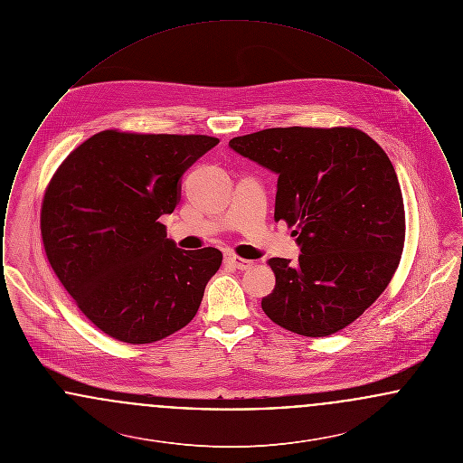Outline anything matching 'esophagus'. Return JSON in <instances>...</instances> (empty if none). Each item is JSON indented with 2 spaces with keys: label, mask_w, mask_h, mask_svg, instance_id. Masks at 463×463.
Returning a JSON list of instances; mask_svg holds the SVG:
<instances>
[{
  "label": "esophagus",
  "mask_w": 463,
  "mask_h": 463,
  "mask_svg": "<svg viewBox=\"0 0 463 463\" xmlns=\"http://www.w3.org/2000/svg\"><path fill=\"white\" fill-rule=\"evenodd\" d=\"M225 262L229 265H232L234 269H238V270H246V269H250L253 262L251 260H244L241 257H238V255H227L225 257Z\"/></svg>",
  "instance_id": "obj_1"
}]
</instances>
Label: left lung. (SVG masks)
Instances as JSON below:
<instances>
[{
  "mask_svg": "<svg viewBox=\"0 0 463 463\" xmlns=\"http://www.w3.org/2000/svg\"><path fill=\"white\" fill-rule=\"evenodd\" d=\"M229 146L278 174L274 221L297 227V264L270 259V321L328 336L355 321L391 283L404 248V204L385 151L353 127L267 128Z\"/></svg>",
  "mask_w": 463,
  "mask_h": 463,
  "instance_id": "obj_1",
  "label": "left lung"
}]
</instances>
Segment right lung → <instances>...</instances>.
Instances as JSON below:
<instances>
[{
  "mask_svg": "<svg viewBox=\"0 0 463 463\" xmlns=\"http://www.w3.org/2000/svg\"><path fill=\"white\" fill-rule=\"evenodd\" d=\"M219 144L208 135L95 133L44 191L42 238L55 276L90 321L125 344H153L193 321L222 251H185L157 221L180 176Z\"/></svg>",
  "mask_w": 463,
  "mask_h": 463,
  "instance_id": "1",
  "label": "right lung"
}]
</instances>
